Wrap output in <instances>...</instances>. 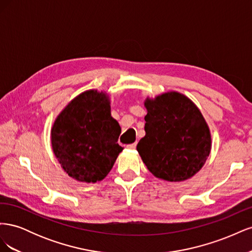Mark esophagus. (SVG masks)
Listing matches in <instances>:
<instances>
[{
    "instance_id": "1",
    "label": "esophagus",
    "mask_w": 252,
    "mask_h": 252,
    "mask_svg": "<svg viewBox=\"0 0 252 252\" xmlns=\"http://www.w3.org/2000/svg\"><path fill=\"white\" fill-rule=\"evenodd\" d=\"M135 147H136V143H132V144L127 145L128 149H135Z\"/></svg>"
}]
</instances>
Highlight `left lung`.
Wrapping results in <instances>:
<instances>
[{"instance_id": "1", "label": "left lung", "mask_w": 252, "mask_h": 252, "mask_svg": "<svg viewBox=\"0 0 252 252\" xmlns=\"http://www.w3.org/2000/svg\"><path fill=\"white\" fill-rule=\"evenodd\" d=\"M145 134L136 146L156 178L183 182L199 172L211 150V133L197 106L185 94L168 91L144 101Z\"/></svg>"}]
</instances>
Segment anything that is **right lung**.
<instances>
[{"label":"right lung","instance_id":"add662e5","mask_svg":"<svg viewBox=\"0 0 252 252\" xmlns=\"http://www.w3.org/2000/svg\"><path fill=\"white\" fill-rule=\"evenodd\" d=\"M105 91L89 89L68 103L51 127L53 154L70 178L83 183L107 177L123 147Z\"/></svg>","mask_w":252,"mask_h":252}]
</instances>
